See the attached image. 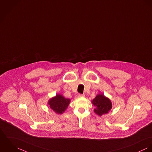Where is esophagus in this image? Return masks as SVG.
Instances as JSON below:
<instances>
[{
  "mask_svg": "<svg viewBox=\"0 0 152 152\" xmlns=\"http://www.w3.org/2000/svg\"><path fill=\"white\" fill-rule=\"evenodd\" d=\"M78 96H79V97H84V94H79Z\"/></svg>",
  "mask_w": 152,
  "mask_h": 152,
  "instance_id": "esophagus-1",
  "label": "esophagus"
}]
</instances>
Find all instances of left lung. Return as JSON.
Instances as JSON below:
<instances>
[{"label": "left lung", "instance_id": "left-lung-1", "mask_svg": "<svg viewBox=\"0 0 152 152\" xmlns=\"http://www.w3.org/2000/svg\"><path fill=\"white\" fill-rule=\"evenodd\" d=\"M91 102L96 107L94 109V112L100 117L108 114L113 107L112 102L110 99L105 97L103 94H97Z\"/></svg>", "mask_w": 152, "mask_h": 152}]
</instances>
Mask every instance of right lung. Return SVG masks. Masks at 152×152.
I'll list each match as a JSON object with an SVG mask.
<instances>
[{
  "label": "right lung",
  "instance_id": "obj_1",
  "mask_svg": "<svg viewBox=\"0 0 152 152\" xmlns=\"http://www.w3.org/2000/svg\"><path fill=\"white\" fill-rule=\"evenodd\" d=\"M70 102V99H66L60 94H56L48 100V104L56 114H62L67 109Z\"/></svg>",
  "mask_w": 152,
  "mask_h": 152
}]
</instances>
